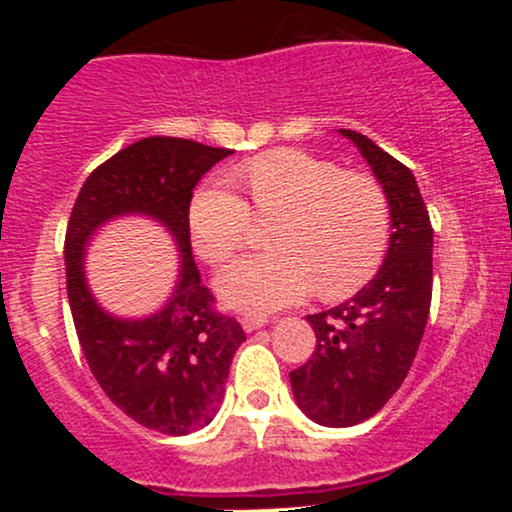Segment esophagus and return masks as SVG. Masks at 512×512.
<instances>
[{
    "instance_id": "34e87169",
    "label": "esophagus",
    "mask_w": 512,
    "mask_h": 512,
    "mask_svg": "<svg viewBox=\"0 0 512 512\" xmlns=\"http://www.w3.org/2000/svg\"><path fill=\"white\" fill-rule=\"evenodd\" d=\"M238 320H240V325H243L245 332L260 330V327H264L269 322L267 317H262V315H240Z\"/></svg>"
}]
</instances>
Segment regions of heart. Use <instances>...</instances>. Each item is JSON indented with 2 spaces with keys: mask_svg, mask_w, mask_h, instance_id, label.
Instances as JSON below:
<instances>
[{
  "mask_svg": "<svg viewBox=\"0 0 512 512\" xmlns=\"http://www.w3.org/2000/svg\"><path fill=\"white\" fill-rule=\"evenodd\" d=\"M233 180H209L192 195L187 226L195 252L221 264L243 248L252 216L269 228L267 255L231 262L216 279L221 298L245 313H272L310 291L344 298L375 274L387 248L390 207L383 187L361 173H342L305 151L276 149L233 170Z\"/></svg>",
  "mask_w": 512,
  "mask_h": 512,
  "instance_id": "heart-1",
  "label": "heart"
}]
</instances>
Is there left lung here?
I'll return each instance as SVG.
<instances>
[{"mask_svg":"<svg viewBox=\"0 0 512 512\" xmlns=\"http://www.w3.org/2000/svg\"><path fill=\"white\" fill-rule=\"evenodd\" d=\"M356 144L390 204V248L378 274L337 308L305 315L317 344L291 370L296 404L315 424L356 426L378 414L407 378L424 337L433 291V228L411 170L366 134Z\"/></svg>","mask_w":512,"mask_h":512,"instance_id":"left-lung-1","label":"left lung"}]
</instances>
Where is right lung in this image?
Wrapping results in <instances>:
<instances>
[{
  "label": "right lung",
  "instance_id": "obj_1",
  "mask_svg": "<svg viewBox=\"0 0 512 512\" xmlns=\"http://www.w3.org/2000/svg\"><path fill=\"white\" fill-rule=\"evenodd\" d=\"M190 139L146 137L117 151L88 175L64 238L67 296L76 337L115 407L166 436L209 426L223 402L243 327L214 310L192 257L187 207L202 175L231 156ZM149 215L167 226L181 250V276L169 303L149 318H117L103 311L85 281L87 240L117 215Z\"/></svg>",
  "mask_w": 512,
  "mask_h": 512
}]
</instances>
